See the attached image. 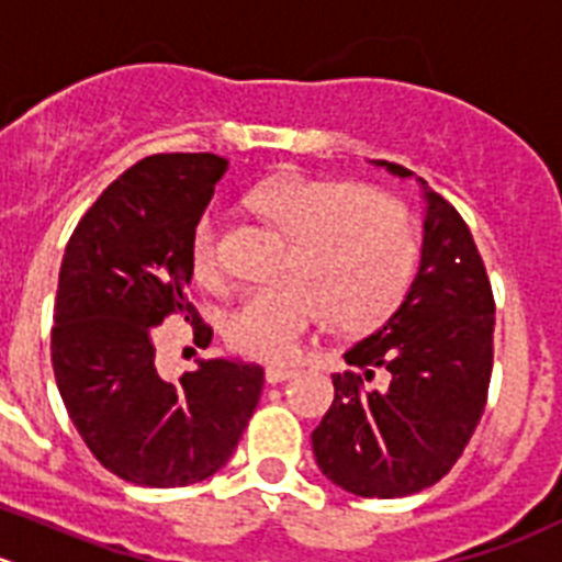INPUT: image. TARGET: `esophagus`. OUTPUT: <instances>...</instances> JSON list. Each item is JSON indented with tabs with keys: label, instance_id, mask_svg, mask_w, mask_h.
I'll list each match as a JSON object with an SVG mask.
<instances>
[{
	"label": "esophagus",
	"instance_id": "obj_1",
	"mask_svg": "<svg viewBox=\"0 0 562 562\" xmlns=\"http://www.w3.org/2000/svg\"><path fill=\"white\" fill-rule=\"evenodd\" d=\"M293 374H296V371L285 369V366H269V369H266V382H269V385H277V382L291 380Z\"/></svg>",
	"mask_w": 562,
	"mask_h": 562
}]
</instances>
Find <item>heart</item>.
Returning a JSON list of instances; mask_svg holds the SVG:
<instances>
[{"label": "heart", "instance_id": "b5f03b06", "mask_svg": "<svg viewBox=\"0 0 562 562\" xmlns=\"http://www.w3.org/2000/svg\"><path fill=\"white\" fill-rule=\"evenodd\" d=\"M251 204L293 238V274L274 288H251L227 311L222 333L235 352L288 360L322 322L363 333L400 311L416 280V240L396 199L363 182L282 177L251 193ZM191 277L204 288L222 282L218 213L204 210L188 244Z\"/></svg>", "mask_w": 562, "mask_h": 562}]
</instances>
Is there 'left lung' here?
Listing matches in <instances>:
<instances>
[{"label":"left lung","instance_id":"left-lung-1","mask_svg":"<svg viewBox=\"0 0 562 562\" xmlns=\"http://www.w3.org/2000/svg\"><path fill=\"white\" fill-rule=\"evenodd\" d=\"M424 199L422 263L400 311L355 344L313 429L322 474L366 499H400L447 474L480 424L494 369V293L458 210L405 166L371 160Z\"/></svg>","mask_w":562,"mask_h":562}]
</instances>
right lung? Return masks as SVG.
Segmentation results:
<instances>
[{
  "mask_svg": "<svg viewBox=\"0 0 562 562\" xmlns=\"http://www.w3.org/2000/svg\"><path fill=\"white\" fill-rule=\"evenodd\" d=\"M227 166L210 151L144 157L93 202L63 255L57 391L93 458L133 485L182 487L224 469L263 391L260 366L227 358L162 380L149 335L166 316L202 322L186 296L188 244ZM210 338L199 324V344Z\"/></svg>",
  "mask_w": 562,
  "mask_h": 562,
  "instance_id": "1",
  "label": "right lung"
}]
</instances>
